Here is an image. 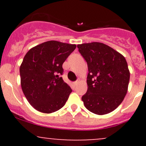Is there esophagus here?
<instances>
[{
	"mask_svg": "<svg viewBox=\"0 0 146 146\" xmlns=\"http://www.w3.org/2000/svg\"><path fill=\"white\" fill-rule=\"evenodd\" d=\"M78 80H77V81L74 82V85H75V86H76V85L78 84Z\"/></svg>",
	"mask_w": 146,
	"mask_h": 146,
	"instance_id": "34e87169",
	"label": "esophagus"
}]
</instances>
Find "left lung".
<instances>
[{"mask_svg":"<svg viewBox=\"0 0 146 146\" xmlns=\"http://www.w3.org/2000/svg\"><path fill=\"white\" fill-rule=\"evenodd\" d=\"M88 66V89L82 97L85 107L97 115L113 111L124 99L130 80L125 58L108 45L91 42L78 45Z\"/></svg>","mask_w":146,"mask_h":146,"instance_id":"8db88e82","label":"left lung"}]
</instances>
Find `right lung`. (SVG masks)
I'll list each match as a JSON object with an SVG mask.
<instances>
[{"mask_svg":"<svg viewBox=\"0 0 146 146\" xmlns=\"http://www.w3.org/2000/svg\"><path fill=\"white\" fill-rule=\"evenodd\" d=\"M76 48L75 44L51 40L27 53L20 67L21 87L35 109L44 113L60 110L72 89L64 82L62 64Z\"/></svg>","mask_w":146,"mask_h":146,"instance_id":"right-lung-1","label":"right lung"}]
</instances>
